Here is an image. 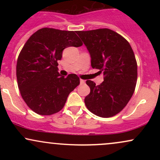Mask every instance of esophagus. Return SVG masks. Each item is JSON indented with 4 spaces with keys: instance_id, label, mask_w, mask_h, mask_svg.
<instances>
[{
    "instance_id": "1",
    "label": "esophagus",
    "mask_w": 160,
    "mask_h": 160,
    "mask_svg": "<svg viewBox=\"0 0 160 160\" xmlns=\"http://www.w3.org/2000/svg\"><path fill=\"white\" fill-rule=\"evenodd\" d=\"M80 84H84L86 82V81L85 80H82V79H80Z\"/></svg>"
}]
</instances>
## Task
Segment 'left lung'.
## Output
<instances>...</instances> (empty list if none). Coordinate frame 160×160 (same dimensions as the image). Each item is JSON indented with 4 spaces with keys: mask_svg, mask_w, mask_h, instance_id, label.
<instances>
[{
    "mask_svg": "<svg viewBox=\"0 0 160 160\" xmlns=\"http://www.w3.org/2000/svg\"><path fill=\"white\" fill-rule=\"evenodd\" d=\"M91 57L92 68L103 71L100 85L86 80L90 93L84 102L98 117H111L120 112L132 96L137 82V62L128 42L108 28L78 31Z\"/></svg>",
    "mask_w": 160,
    "mask_h": 160,
    "instance_id": "1",
    "label": "left lung"
}]
</instances>
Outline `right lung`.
<instances>
[{"instance_id":"add662e5","label":"right lung","mask_w":160,"mask_h":160,"mask_svg":"<svg viewBox=\"0 0 160 160\" xmlns=\"http://www.w3.org/2000/svg\"><path fill=\"white\" fill-rule=\"evenodd\" d=\"M75 32L43 28L29 38L18 57L16 78L22 97L33 111L51 115L63 108L70 93L80 84L71 74L58 72V61L69 47H81Z\"/></svg>"}]
</instances>
